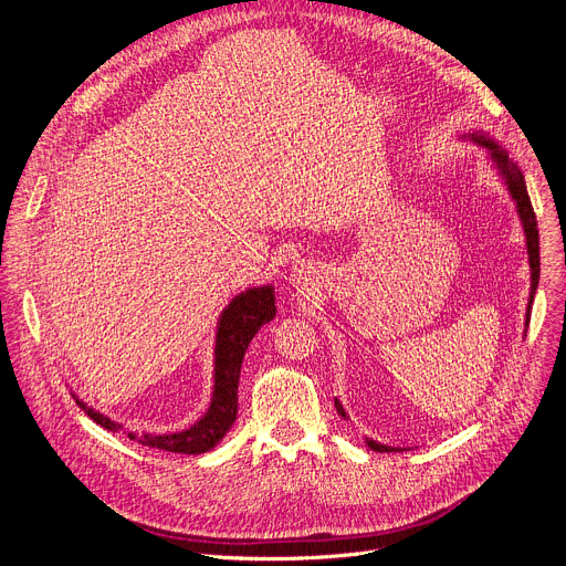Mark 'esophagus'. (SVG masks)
I'll return each mask as SVG.
<instances>
[{
    "instance_id": "34e87169",
    "label": "esophagus",
    "mask_w": 566,
    "mask_h": 566,
    "mask_svg": "<svg viewBox=\"0 0 566 566\" xmlns=\"http://www.w3.org/2000/svg\"><path fill=\"white\" fill-rule=\"evenodd\" d=\"M295 280H297V282H304V280H306V271L295 269Z\"/></svg>"
}]
</instances>
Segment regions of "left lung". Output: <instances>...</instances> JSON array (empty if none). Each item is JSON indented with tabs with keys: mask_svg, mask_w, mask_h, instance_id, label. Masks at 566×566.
Listing matches in <instances>:
<instances>
[{
	"mask_svg": "<svg viewBox=\"0 0 566 566\" xmlns=\"http://www.w3.org/2000/svg\"><path fill=\"white\" fill-rule=\"evenodd\" d=\"M472 138L491 149V156L497 160V168L500 172L504 175L506 179V186L511 190V197L515 199L517 203V212H520V219L524 223V232H526V249H528V262H531V300H528V308H526V325H528V317H531V306H533V295H535V289H537V282H539V232H537V219H535V212H533V206H531V199H528V192H526V184H524V175L517 170V166L513 164V160L509 158L506 151H502L493 140H489L486 136H479V134H472ZM336 410L340 417H347L343 406L336 398ZM367 446L374 450V452H400V448H389V446H382L378 441H371L367 439Z\"/></svg>",
	"mask_w": 566,
	"mask_h": 566,
	"instance_id": "left-lung-1",
	"label": "left lung"
}]
</instances>
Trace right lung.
Returning a JSON list of instances; mask_svg holds the SVG:
<instances>
[{"instance_id": "right-lung-1", "label": "right lung", "mask_w": 566, "mask_h": 566, "mask_svg": "<svg viewBox=\"0 0 566 566\" xmlns=\"http://www.w3.org/2000/svg\"><path fill=\"white\" fill-rule=\"evenodd\" d=\"M275 317V295L271 286L251 289L237 295L221 313L217 329V349H214V394L208 412L192 428L177 434H134L132 441H138L149 448L179 452V454H201L212 450L237 419V385L241 374V360L260 332L262 325ZM80 408L87 412L105 430H120L118 423L94 412L85 402L75 398Z\"/></svg>"}]
</instances>
